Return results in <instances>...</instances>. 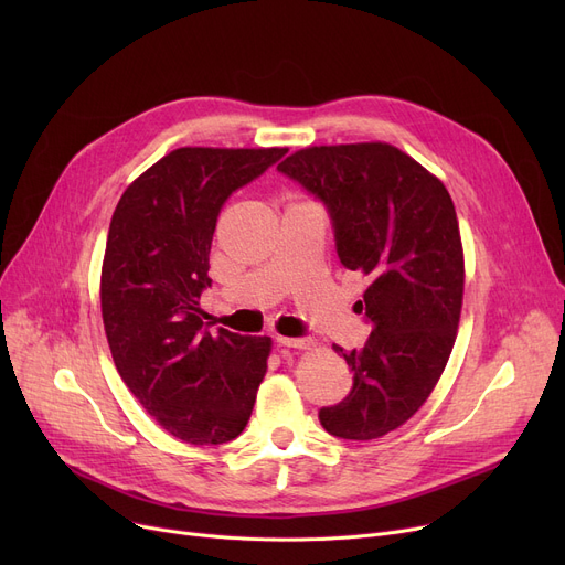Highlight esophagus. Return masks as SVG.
<instances>
[{
	"label": "esophagus",
	"mask_w": 565,
	"mask_h": 565,
	"mask_svg": "<svg viewBox=\"0 0 565 565\" xmlns=\"http://www.w3.org/2000/svg\"><path fill=\"white\" fill-rule=\"evenodd\" d=\"M277 343H279V345H286V348H300V350H307V348H311V341H309V339H290V337H277Z\"/></svg>",
	"instance_id": "1"
}]
</instances>
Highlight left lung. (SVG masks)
Returning <instances> with one entry per match:
<instances>
[{
  "instance_id": "left-lung-1",
  "label": "left lung",
  "mask_w": 565,
  "mask_h": 565,
  "mask_svg": "<svg viewBox=\"0 0 565 565\" xmlns=\"http://www.w3.org/2000/svg\"><path fill=\"white\" fill-rule=\"evenodd\" d=\"M277 169L328 205L341 263L369 279L354 307L371 337L360 350L334 345L352 390L320 409V424L343 439H377L419 412L456 343L465 254L451 194L384 141L307 146Z\"/></svg>"
}]
</instances>
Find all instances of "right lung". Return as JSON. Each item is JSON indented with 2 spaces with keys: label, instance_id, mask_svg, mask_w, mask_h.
Listing matches in <instances>:
<instances>
[{
  "label": "right lung",
  "instance_id": "add662e5",
  "mask_svg": "<svg viewBox=\"0 0 565 565\" xmlns=\"http://www.w3.org/2000/svg\"><path fill=\"white\" fill-rule=\"evenodd\" d=\"M288 148L183 146L126 188L111 215L100 311L114 366L173 437L224 444L252 417L273 339L203 330L199 298L224 201Z\"/></svg>",
  "mask_w": 565,
  "mask_h": 565
}]
</instances>
